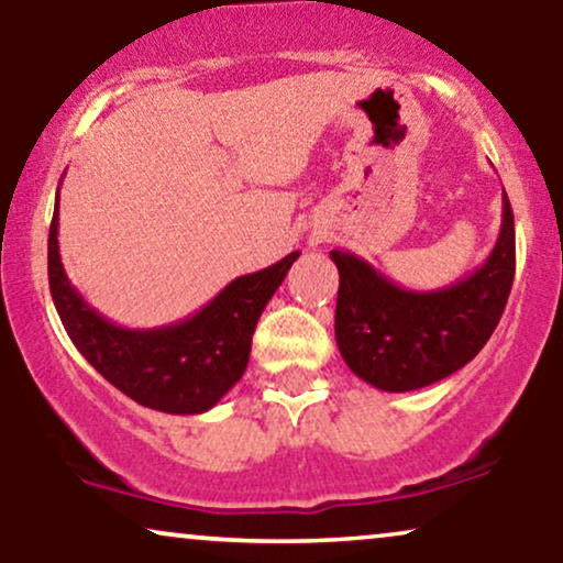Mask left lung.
<instances>
[{"label":"left lung","instance_id":"8db88e82","mask_svg":"<svg viewBox=\"0 0 563 563\" xmlns=\"http://www.w3.org/2000/svg\"><path fill=\"white\" fill-rule=\"evenodd\" d=\"M339 267L335 341L354 376L384 391H412L471 363L500 322L516 273L514 211L503 192V224L493 254L463 280L439 290H407L346 251Z\"/></svg>","mask_w":563,"mask_h":563}]
</instances>
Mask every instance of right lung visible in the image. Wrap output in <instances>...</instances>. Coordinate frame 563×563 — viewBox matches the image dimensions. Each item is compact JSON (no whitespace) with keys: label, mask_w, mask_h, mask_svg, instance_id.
Here are the masks:
<instances>
[{"label":"right lung","mask_w":563,"mask_h":563,"mask_svg":"<svg viewBox=\"0 0 563 563\" xmlns=\"http://www.w3.org/2000/svg\"><path fill=\"white\" fill-rule=\"evenodd\" d=\"M299 251L241 275L192 318L161 328H121L70 286L57 251V203L47 243L49 294L66 333L89 365L129 399L172 416L211 410L249 365L251 335Z\"/></svg>","instance_id":"obj_1"}]
</instances>
